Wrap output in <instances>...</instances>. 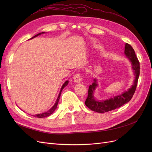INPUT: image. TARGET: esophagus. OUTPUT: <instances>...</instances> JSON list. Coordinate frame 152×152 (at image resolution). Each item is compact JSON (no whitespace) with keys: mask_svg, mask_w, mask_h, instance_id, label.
<instances>
[{"mask_svg":"<svg viewBox=\"0 0 152 152\" xmlns=\"http://www.w3.org/2000/svg\"><path fill=\"white\" fill-rule=\"evenodd\" d=\"M82 79V77L80 73H76V74L73 76V80H74V82H76V83H79V82H80Z\"/></svg>","mask_w":152,"mask_h":152,"instance_id":"34e87169","label":"esophagus"}]
</instances>
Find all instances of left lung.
Here are the masks:
<instances>
[{"label":"left lung","mask_w":152,"mask_h":152,"mask_svg":"<svg viewBox=\"0 0 152 152\" xmlns=\"http://www.w3.org/2000/svg\"><path fill=\"white\" fill-rule=\"evenodd\" d=\"M125 54L126 56L130 59L132 62V68L134 70L135 80L134 84L132 85V87L128 91L124 92L121 95L115 96L113 98H110L105 101L98 102L96 101L94 98L93 91H94L98 84H96V80H94V82L89 86L88 89V95L85 102V104L89 109L93 111L98 113H104L109 111H112L113 110L121 107V106L128 103L132 98L134 95L136 87L138 81L140 76V62L135 54L134 50L132 48L130 44L127 43L125 45Z\"/></svg>","instance_id":"1"}]
</instances>
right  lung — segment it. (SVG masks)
Listing matches in <instances>:
<instances>
[{
  "mask_svg": "<svg viewBox=\"0 0 152 152\" xmlns=\"http://www.w3.org/2000/svg\"><path fill=\"white\" fill-rule=\"evenodd\" d=\"M44 32H42V33H39V34H38L35 35V36H34L33 37L31 38V39H33L34 37H37L38 35H40V34H44ZM68 81L66 80V81L65 82V83H64V84L62 86V87H61V91H60V93H59L58 97V98H57L56 102V103L54 104V105L53 106V107L51 108H50L49 110H48V112H45V113H41V114L35 115L34 117H38V118H44V117H48V116H49L50 115H51V114L54 112V110H56V108H57V106H58V102H59V98H60V96H61V91H62L64 87H65V86H66L68 85Z\"/></svg>",
  "mask_w": 152,
  "mask_h": 152,
  "instance_id": "right-lung-1",
  "label": "right lung"
}]
</instances>
